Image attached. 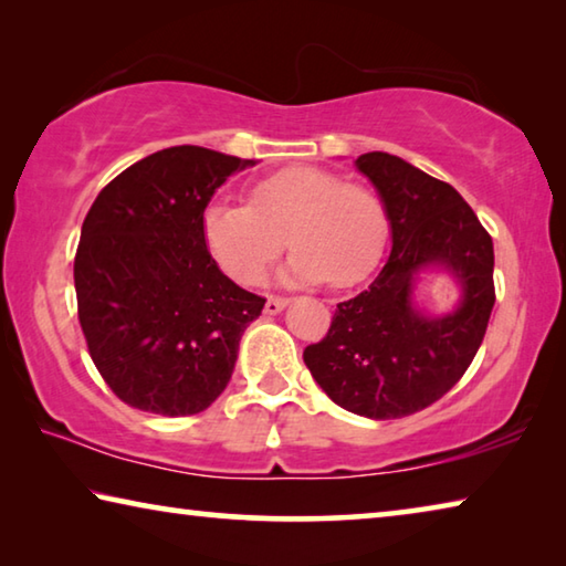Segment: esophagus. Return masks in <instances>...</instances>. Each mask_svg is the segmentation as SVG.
<instances>
[{"label":"esophagus","instance_id":"34e87169","mask_svg":"<svg viewBox=\"0 0 566 566\" xmlns=\"http://www.w3.org/2000/svg\"><path fill=\"white\" fill-rule=\"evenodd\" d=\"M286 304H290V300H286V296H266L264 314H280Z\"/></svg>","mask_w":566,"mask_h":566}]
</instances>
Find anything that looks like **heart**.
<instances>
[{"instance_id": "obj_1", "label": "heart", "mask_w": 566, "mask_h": 566, "mask_svg": "<svg viewBox=\"0 0 566 566\" xmlns=\"http://www.w3.org/2000/svg\"><path fill=\"white\" fill-rule=\"evenodd\" d=\"M387 212L375 191L317 167H290L252 187L249 205L212 199L202 237L214 262L239 284H254L286 242L280 276L292 284L349 286L375 270L387 244Z\"/></svg>"}]
</instances>
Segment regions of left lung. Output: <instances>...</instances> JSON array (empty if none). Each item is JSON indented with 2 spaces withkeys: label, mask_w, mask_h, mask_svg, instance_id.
Segmentation results:
<instances>
[{
  "label": "left lung",
  "mask_w": 566,
  "mask_h": 566,
  "mask_svg": "<svg viewBox=\"0 0 566 566\" xmlns=\"http://www.w3.org/2000/svg\"><path fill=\"white\" fill-rule=\"evenodd\" d=\"M357 169L375 185L391 229L377 280L337 304L327 337L304 364L342 409L399 419L434 405L472 364L494 306V247L462 195L401 157L367 151ZM447 271L460 296L444 315L413 302L418 276Z\"/></svg>",
  "instance_id": "8db88e82"
}]
</instances>
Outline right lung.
I'll return each instance as SVG.
<instances>
[{
	"instance_id": "obj_1",
	"label": "right lung",
	"mask_w": 566,
	"mask_h": 566,
	"mask_svg": "<svg viewBox=\"0 0 566 566\" xmlns=\"http://www.w3.org/2000/svg\"><path fill=\"white\" fill-rule=\"evenodd\" d=\"M254 159L169 147L124 169L94 199L74 256L90 357L129 407L161 417L205 411L234 371L262 296L219 270L202 212Z\"/></svg>"
}]
</instances>
